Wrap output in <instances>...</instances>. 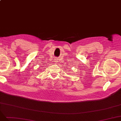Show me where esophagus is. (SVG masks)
<instances>
[{
	"label": "esophagus",
	"instance_id": "esophagus-1",
	"mask_svg": "<svg viewBox=\"0 0 121 121\" xmlns=\"http://www.w3.org/2000/svg\"><path fill=\"white\" fill-rule=\"evenodd\" d=\"M55 60H56V61H55L56 63H57V62H58V59H55Z\"/></svg>",
	"mask_w": 121,
	"mask_h": 121
}]
</instances>
